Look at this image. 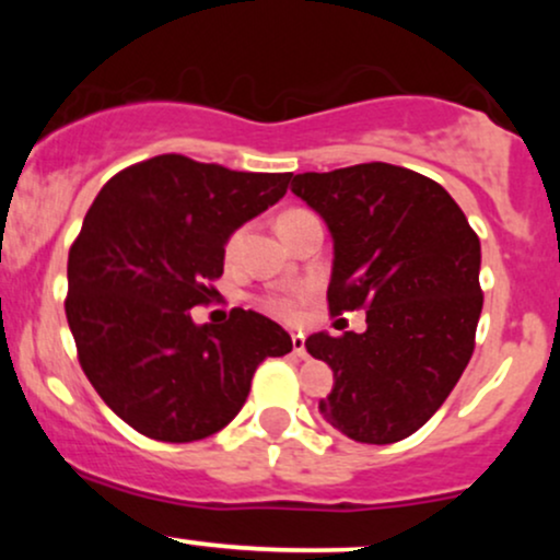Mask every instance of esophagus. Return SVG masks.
Listing matches in <instances>:
<instances>
[{
	"mask_svg": "<svg viewBox=\"0 0 560 560\" xmlns=\"http://www.w3.org/2000/svg\"><path fill=\"white\" fill-rule=\"evenodd\" d=\"M292 352L298 358H307V350H305V337L302 334H294L292 337Z\"/></svg>",
	"mask_w": 560,
	"mask_h": 560,
	"instance_id": "1",
	"label": "esophagus"
}]
</instances>
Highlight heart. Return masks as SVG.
I'll use <instances>...</instances> for the list:
<instances>
[{
  "mask_svg": "<svg viewBox=\"0 0 560 560\" xmlns=\"http://www.w3.org/2000/svg\"><path fill=\"white\" fill-rule=\"evenodd\" d=\"M300 213V210H292V213H284L281 218L287 215H294ZM240 242H242V231H234V234L226 240V258H234L236 249H240ZM307 300V289H294V292H281V294H268V298H262V305L268 307V311L279 313V316L284 318H294L298 316L300 305Z\"/></svg>",
  "mask_w": 560,
  "mask_h": 560,
  "instance_id": "obj_1",
  "label": "heart"
}]
</instances>
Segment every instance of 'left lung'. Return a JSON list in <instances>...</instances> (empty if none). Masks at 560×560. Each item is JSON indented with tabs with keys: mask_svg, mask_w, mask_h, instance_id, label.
Instances as JSON below:
<instances>
[{
	"mask_svg": "<svg viewBox=\"0 0 560 560\" xmlns=\"http://www.w3.org/2000/svg\"><path fill=\"white\" fill-rule=\"evenodd\" d=\"M292 191L331 231L329 313L365 311L369 324L305 339L334 371L320 416L365 445L400 442L432 419L471 361L485 302L477 231L440 184L400 165L300 173Z\"/></svg>",
	"mask_w": 560,
	"mask_h": 560,
	"instance_id": "left-lung-1",
	"label": "left lung"
}]
</instances>
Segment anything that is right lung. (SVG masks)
<instances>
[{"label":"right lung","instance_id":"1","mask_svg":"<svg viewBox=\"0 0 560 560\" xmlns=\"http://www.w3.org/2000/svg\"><path fill=\"white\" fill-rule=\"evenodd\" d=\"M292 173H244L184 155L128 165L102 186L68 253L66 316L96 395L158 442L221 432L266 358L292 350L271 318L234 307L197 326L215 298L226 240L287 195Z\"/></svg>","mask_w":560,"mask_h":560}]
</instances>
